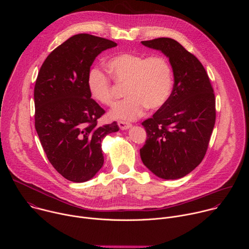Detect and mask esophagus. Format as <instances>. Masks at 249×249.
Masks as SVG:
<instances>
[{"label": "esophagus", "mask_w": 249, "mask_h": 249, "mask_svg": "<svg viewBox=\"0 0 249 249\" xmlns=\"http://www.w3.org/2000/svg\"><path fill=\"white\" fill-rule=\"evenodd\" d=\"M118 126L121 130H127L129 128H131L132 124L131 123H128V122H125V121H119L118 122Z\"/></svg>", "instance_id": "obj_1"}]
</instances>
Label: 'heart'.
Masks as SVG:
<instances>
[{
    "label": "heart",
    "mask_w": 249,
    "mask_h": 249,
    "mask_svg": "<svg viewBox=\"0 0 249 249\" xmlns=\"http://www.w3.org/2000/svg\"><path fill=\"white\" fill-rule=\"evenodd\" d=\"M111 79L125 86V99L115 104L110 117L134 120L145 109H159L169 99L173 88V70L162 55L147 56L137 53H121L106 62ZM92 98L104 105H112L114 92L110 79L100 71L92 70L89 81Z\"/></svg>",
    "instance_id": "1"
}]
</instances>
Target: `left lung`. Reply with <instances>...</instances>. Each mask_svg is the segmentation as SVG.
Masks as SVG:
<instances>
[{"label":"left lung","mask_w":249,"mask_h":249,"mask_svg":"<svg viewBox=\"0 0 249 249\" xmlns=\"http://www.w3.org/2000/svg\"><path fill=\"white\" fill-rule=\"evenodd\" d=\"M142 44L169 59L174 84L167 102L142 123L147 141L141 159L160 178L178 179L206 155L216 121L214 89L201 62L180 43L160 37Z\"/></svg>","instance_id":"8db88e82"}]
</instances>
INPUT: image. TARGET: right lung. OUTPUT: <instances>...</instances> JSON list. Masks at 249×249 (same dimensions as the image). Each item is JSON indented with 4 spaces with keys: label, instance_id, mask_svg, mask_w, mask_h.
<instances>
[{
    "label": "right lung",
    "instance_id": "1",
    "mask_svg": "<svg viewBox=\"0 0 249 249\" xmlns=\"http://www.w3.org/2000/svg\"><path fill=\"white\" fill-rule=\"evenodd\" d=\"M115 46L94 35L76 34L48 55L35 83V129L50 163L70 181L92 178L104 161L102 139L119 130L116 122L97 125L105 111L89 90L94 59Z\"/></svg>",
    "mask_w": 249,
    "mask_h": 249
}]
</instances>
